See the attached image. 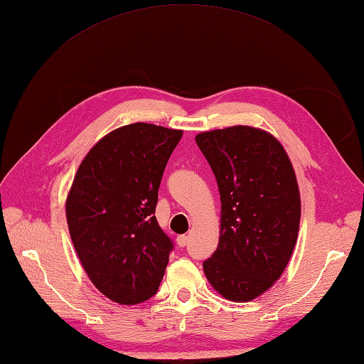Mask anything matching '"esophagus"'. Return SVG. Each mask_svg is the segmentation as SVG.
Masks as SVG:
<instances>
[{"mask_svg":"<svg viewBox=\"0 0 364 364\" xmlns=\"http://www.w3.org/2000/svg\"><path fill=\"white\" fill-rule=\"evenodd\" d=\"M188 242H189L188 235H178V237H176V245H178L180 248H184L186 245H188Z\"/></svg>","mask_w":364,"mask_h":364,"instance_id":"esophagus-1","label":"esophagus"}]
</instances>
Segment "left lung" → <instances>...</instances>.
<instances>
[{"label":"left lung","mask_w":364,"mask_h":364,"mask_svg":"<svg viewBox=\"0 0 364 364\" xmlns=\"http://www.w3.org/2000/svg\"><path fill=\"white\" fill-rule=\"evenodd\" d=\"M196 141L222 201L218 247L203 269L223 298L251 301L281 277L296 245V175L282 144L255 127L203 132Z\"/></svg>","instance_id":"left-lung-1"}]
</instances>
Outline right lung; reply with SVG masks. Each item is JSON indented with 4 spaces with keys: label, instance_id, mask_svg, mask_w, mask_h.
Instances as JSON below:
<instances>
[{
    "label": "right lung",
    "instance_id": "right-lung-1",
    "mask_svg": "<svg viewBox=\"0 0 364 364\" xmlns=\"http://www.w3.org/2000/svg\"><path fill=\"white\" fill-rule=\"evenodd\" d=\"M181 130L136 122L116 129L83 158L66 198L80 264L96 289L122 306L150 299L163 281L172 240L155 209Z\"/></svg>",
    "mask_w": 364,
    "mask_h": 364
}]
</instances>
